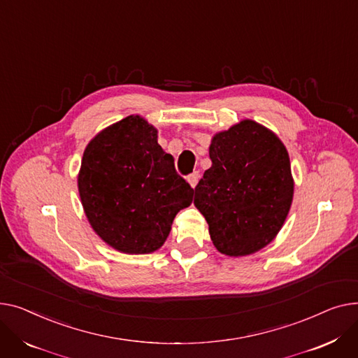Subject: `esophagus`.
<instances>
[{"label":"esophagus","mask_w":358,"mask_h":358,"mask_svg":"<svg viewBox=\"0 0 358 358\" xmlns=\"http://www.w3.org/2000/svg\"><path fill=\"white\" fill-rule=\"evenodd\" d=\"M199 178H201L199 172H192L191 175L187 176V182H189V185H191L192 187H195V186L198 185V180H199Z\"/></svg>","instance_id":"esophagus-1"}]
</instances>
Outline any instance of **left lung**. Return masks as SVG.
<instances>
[{
	"mask_svg": "<svg viewBox=\"0 0 358 358\" xmlns=\"http://www.w3.org/2000/svg\"><path fill=\"white\" fill-rule=\"evenodd\" d=\"M213 166L195 187L194 203L214 245L245 256L267 245L282 228L293 198L289 155L263 125L244 120L213 138Z\"/></svg>",
	"mask_w": 358,
	"mask_h": 358,
	"instance_id": "1",
	"label": "left lung"
}]
</instances>
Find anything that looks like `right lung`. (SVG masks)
I'll return each mask as SVG.
<instances>
[{"label": "right lung", "mask_w": 358, "mask_h": 358, "mask_svg": "<svg viewBox=\"0 0 358 358\" xmlns=\"http://www.w3.org/2000/svg\"><path fill=\"white\" fill-rule=\"evenodd\" d=\"M78 186L95 233L129 255L162 247L194 196L159 145L156 129L138 115L113 124L87 145Z\"/></svg>", "instance_id": "right-lung-1"}]
</instances>
